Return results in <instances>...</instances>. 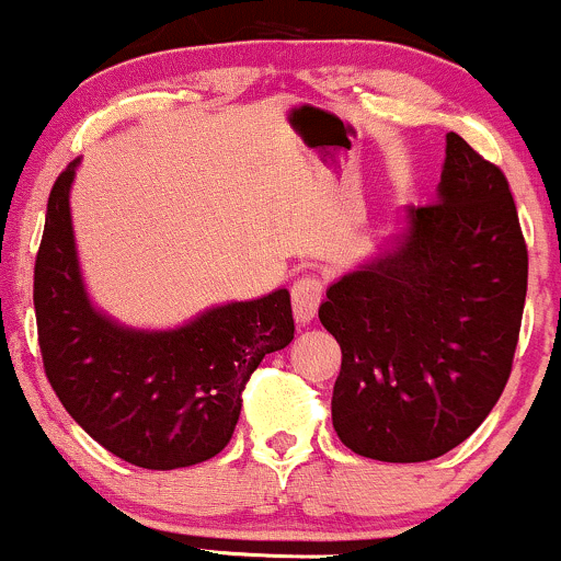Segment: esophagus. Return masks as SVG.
Returning <instances> with one entry per match:
<instances>
[{"label":"esophagus","mask_w":561,"mask_h":561,"mask_svg":"<svg viewBox=\"0 0 561 561\" xmlns=\"http://www.w3.org/2000/svg\"><path fill=\"white\" fill-rule=\"evenodd\" d=\"M322 293H324V285L319 276L313 274H306V276H298V279L293 282V313H295V322L300 324H309L313 317H317V309L319 304H322Z\"/></svg>","instance_id":"esophagus-1"}]
</instances>
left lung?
Returning a JSON list of instances; mask_svg holds the SVG:
<instances>
[{"label": "left lung", "mask_w": 561, "mask_h": 561, "mask_svg": "<svg viewBox=\"0 0 561 561\" xmlns=\"http://www.w3.org/2000/svg\"><path fill=\"white\" fill-rule=\"evenodd\" d=\"M527 248L508 181L447 133L436 202L328 287L341 343L332 426L356 455L421 463L469 439L501 399L519 341Z\"/></svg>", "instance_id": "obj_1"}]
</instances>
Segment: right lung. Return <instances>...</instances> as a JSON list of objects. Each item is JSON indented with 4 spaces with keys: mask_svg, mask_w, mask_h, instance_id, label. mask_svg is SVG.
Masks as SVG:
<instances>
[{
    "mask_svg": "<svg viewBox=\"0 0 561 561\" xmlns=\"http://www.w3.org/2000/svg\"><path fill=\"white\" fill-rule=\"evenodd\" d=\"M79 159L47 202L34 268L39 348L53 391L98 445L151 471L229 445L252 370L295 335L285 287L213 306L170 330L130 328L92 304L71 224Z\"/></svg>",
    "mask_w": 561,
    "mask_h": 561,
    "instance_id": "right-lung-1",
    "label": "right lung"
}]
</instances>
